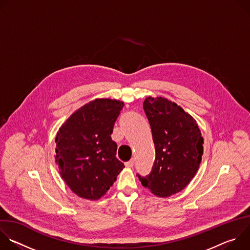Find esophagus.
Returning a JSON list of instances; mask_svg holds the SVG:
<instances>
[{
  "label": "esophagus",
  "instance_id": "obj_1",
  "mask_svg": "<svg viewBox=\"0 0 250 250\" xmlns=\"http://www.w3.org/2000/svg\"><path fill=\"white\" fill-rule=\"evenodd\" d=\"M133 164H134V160H133V159H130L129 161L125 162V166H126V167H128V168L132 167V166H133Z\"/></svg>",
  "mask_w": 250,
  "mask_h": 250
}]
</instances>
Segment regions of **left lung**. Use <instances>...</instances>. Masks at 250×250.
Wrapping results in <instances>:
<instances>
[{"instance_id":"8db88e82","label":"left lung","mask_w":250,"mask_h":250,"mask_svg":"<svg viewBox=\"0 0 250 250\" xmlns=\"http://www.w3.org/2000/svg\"><path fill=\"white\" fill-rule=\"evenodd\" d=\"M155 146V160L146 177L137 174L142 186L158 197L182 191L196 175L203 155L201 130L180 105L162 98L144 102Z\"/></svg>"}]
</instances>
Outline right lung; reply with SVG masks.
<instances>
[{"mask_svg": "<svg viewBox=\"0 0 250 250\" xmlns=\"http://www.w3.org/2000/svg\"><path fill=\"white\" fill-rule=\"evenodd\" d=\"M124 102L96 99L84 104L59 128L55 161L62 179L77 196L98 200L108 191L125 165L112 139Z\"/></svg>", "mask_w": 250, "mask_h": 250, "instance_id": "add662e5", "label": "right lung"}]
</instances>
